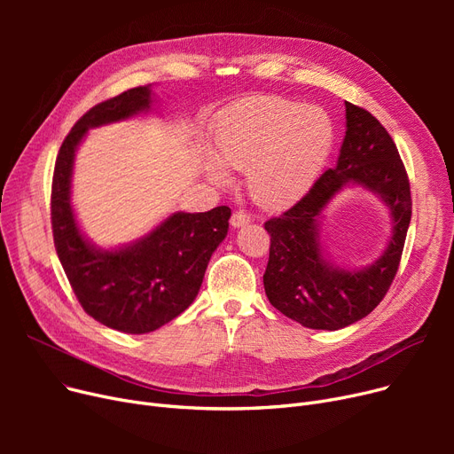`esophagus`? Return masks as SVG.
Segmentation results:
<instances>
[{
  "instance_id": "obj_1",
  "label": "esophagus",
  "mask_w": 454,
  "mask_h": 454,
  "mask_svg": "<svg viewBox=\"0 0 454 454\" xmlns=\"http://www.w3.org/2000/svg\"><path fill=\"white\" fill-rule=\"evenodd\" d=\"M250 221H252V217H250V215H248L247 211H235V213L231 215V219H230V223H231L233 228L247 226Z\"/></svg>"
}]
</instances>
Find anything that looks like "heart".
Wrapping results in <instances>:
<instances>
[{"label":"heart","mask_w":454,"mask_h":454,"mask_svg":"<svg viewBox=\"0 0 454 454\" xmlns=\"http://www.w3.org/2000/svg\"><path fill=\"white\" fill-rule=\"evenodd\" d=\"M335 127L318 106L283 98H252L230 106L215 127L217 156H206L207 176L230 184V171H247L252 199L285 207L315 184L333 151Z\"/></svg>","instance_id":"1"}]
</instances>
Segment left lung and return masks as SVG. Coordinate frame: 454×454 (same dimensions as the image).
<instances>
[{"mask_svg": "<svg viewBox=\"0 0 454 454\" xmlns=\"http://www.w3.org/2000/svg\"><path fill=\"white\" fill-rule=\"evenodd\" d=\"M346 184H361L391 209L393 235L372 266L346 271L329 264L319 243L321 213ZM412 215L411 184L387 129L364 108L346 103V136L339 161L309 193L279 217L269 219V301L309 329L337 331L368 317L388 293L397 272Z\"/></svg>", "mask_w": 454, "mask_h": 454, "instance_id": "1", "label": "left lung"}]
</instances>
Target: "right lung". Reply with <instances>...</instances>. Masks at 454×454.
Masks as SVG:
<instances>
[{"instance_id": "add662e5", "label": "right lung", "mask_w": 454, "mask_h": 454, "mask_svg": "<svg viewBox=\"0 0 454 454\" xmlns=\"http://www.w3.org/2000/svg\"><path fill=\"white\" fill-rule=\"evenodd\" d=\"M153 105L151 84L88 110L66 136L51 187L53 239L62 269L84 311L103 325L143 335L176 318L197 298L211 254L228 233L231 209L176 211L134 243L105 250L82 235L71 206L75 151L88 129L125 121Z\"/></svg>"}]
</instances>
